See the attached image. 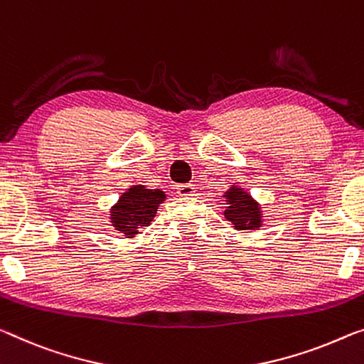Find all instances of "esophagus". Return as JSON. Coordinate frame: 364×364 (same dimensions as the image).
I'll return each instance as SVG.
<instances>
[{"instance_id": "34e87169", "label": "esophagus", "mask_w": 364, "mask_h": 364, "mask_svg": "<svg viewBox=\"0 0 364 364\" xmlns=\"http://www.w3.org/2000/svg\"><path fill=\"white\" fill-rule=\"evenodd\" d=\"M176 193L181 196V198H188V196H194L196 188L194 184H178Z\"/></svg>"}]
</instances>
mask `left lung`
Here are the masks:
<instances>
[{
	"label": "left lung",
	"mask_w": 364,
	"mask_h": 364,
	"mask_svg": "<svg viewBox=\"0 0 364 364\" xmlns=\"http://www.w3.org/2000/svg\"><path fill=\"white\" fill-rule=\"evenodd\" d=\"M222 198L227 203L223 215L233 223L235 230L247 232V230H259L262 227L264 213L261 204L245 188L236 186L233 183L232 188L225 191Z\"/></svg>",
	"instance_id": "1"
}]
</instances>
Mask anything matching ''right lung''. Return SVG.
I'll list each match as a JSON object with an SVG mask.
<instances>
[{
	"instance_id": "add662e5",
	"label": "right lung",
	"mask_w": 364,
	"mask_h": 364,
	"mask_svg": "<svg viewBox=\"0 0 364 364\" xmlns=\"http://www.w3.org/2000/svg\"><path fill=\"white\" fill-rule=\"evenodd\" d=\"M166 199L165 191L134 184L119 196L109 209V223L124 238H134L144 227H149L157 215L159 205Z\"/></svg>"
}]
</instances>
